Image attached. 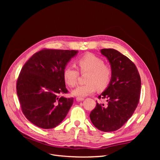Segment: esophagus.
<instances>
[{
	"mask_svg": "<svg viewBox=\"0 0 160 160\" xmlns=\"http://www.w3.org/2000/svg\"><path fill=\"white\" fill-rule=\"evenodd\" d=\"M83 99H84V98H81V97H77V98H76V100L77 101H83Z\"/></svg>",
	"mask_w": 160,
	"mask_h": 160,
	"instance_id": "34e87169",
	"label": "esophagus"
}]
</instances>
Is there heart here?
<instances>
[{"mask_svg": "<svg viewBox=\"0 0 160 160\" xmlns=\"http://www.w3.org/2000/svg\"><path fill=\"white\" fill-rule=\"evenodd\" d=\"M77 64L81 73L87 72L85 81L86 83L80 85L72 90V93L75 96L85 97L89 95L98 89H105L109 84L112 71L100 57L93 53H87L77 60ZM65 83L71 88L75 86L79 72L73 66H66L62 72Z\"/></svg>", "mask_w": 160, "mask_h": 160, "instance_id": "heart-1", "label": "heart"}]
</instances>
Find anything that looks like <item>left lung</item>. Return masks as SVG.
<instances>
[{
	"label": "left lung",
	"mask_w": 160,
	"mask_h": 160,
	"mask_svg": "<svg viewBox=\"0 0 160 160\" xmlns=\"http://www.w3.org/2000/svg\"><path fill=\"white\" fill-rule=\"evenodd\" d=\"M101 52L108 58L112 71L109 86L98 97L108 103L96 101L89 116L96 128L110 132L122 128L133 114L139 101L141 78L135 65L118 51L103 49Z\"/></svg>",
	"instance_id": "8db88e82"
}]
</instances>
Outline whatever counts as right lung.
I'll use <instances>...</instances> for the list:
<instances>
[{
    "label": "right lung",
    "instance_id": "1",
    "mask_svg": "<svg viewBox=\"0 0 160 160\" xmlns=\"http://www.w3.org/2000/svg\"><path fill=\"white\" fill-rule=\"evenodd\" d=\"M78 51L43 49L22 67L17 81V93L22 112L36 126L52 129L65 119L73 98L68 93L62 72Z\"/></svg>",
    "mask_w": 160,
    "mask_h": 160
}]
</instances>
